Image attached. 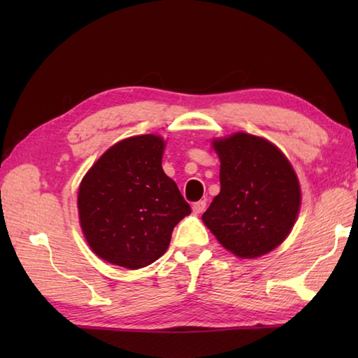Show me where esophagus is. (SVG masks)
I'll list each match as a JSON object with an SVG mask.
<instances>
[{
    "label": "esophagus",
    "mask_w": 358,
    "mask_h": 358,
    "mask_svg": "<svg viewBox=\"0 0 358 358\" xmlns=\"http://www.w3.org/2000/svg\"><path fill=\"white\" fill-rule=\"evenodd\" d=\"M204 209H206V201L204 200H200L192 204V210L194 214H201V212H204Z\"/></svg>",
    "instance_id": "esophagus-1"
}]
</instances>
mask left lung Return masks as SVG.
<instances>
[{
	"label": "left lung",
	"mask_w": 358,
	"mask_h": 358,
	"mask_svg": "<svg viewBox=\"0 0 358 358\" xmlns=\"http://www.w3.org/2000/svg\"><path fill=\"white\" fill-rule=\"evenodd\" d=\"M220 157V194L203 223L241 258L271 252L291 232L301 192L289 159L260 136L237 132L212 143Z\"/></svg>",
	"instance_id": "1"
}]
</instances>
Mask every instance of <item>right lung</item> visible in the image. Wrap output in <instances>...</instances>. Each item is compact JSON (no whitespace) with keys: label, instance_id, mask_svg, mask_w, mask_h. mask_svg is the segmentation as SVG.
I'll return each instance as SVG.
<instances>
[{"label":"right lung","instance_id":"right-lung-1","mask_svg":"<svg viewBox=\"0 0 358 358\" xmlns=\"http://www.w3.org/2000/svg\"><path fill=\"white\" fill-rule=\"evenodd\" d=\"M164 141L138 135L113 144L85 175L78 214L90 249L104 262L140 269L169 248L191 206L162 167Z\"/></svg>","mask_w":358,"mask_h":358}]
</instances>
